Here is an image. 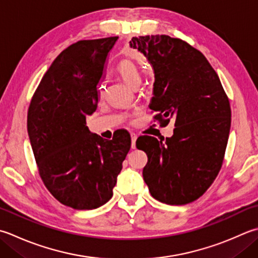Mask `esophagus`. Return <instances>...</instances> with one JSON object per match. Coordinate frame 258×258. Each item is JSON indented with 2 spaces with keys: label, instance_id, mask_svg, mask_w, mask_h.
<instances>
[{
  "label": "esophagus",
  "instance_id": "obj_1",
  "mask_svg": "<svg viewBox=\"0 0 258 258\" xmlns=\"http://www.w3.org/2000/svg\"><path fill=\"white\" fill-rule=\"evenodd\" d=\"M131 140H132V149H135V142L136 140H138V135H136L135 133H132L131 134Z\"/></svg>",
  "mask_w": 258,
  "mask_h": 258
}]
</instances>
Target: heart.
Returning <instances> with one entry per match:
<instances>
[{"mask_svg":"<svg viewBox=\"0 0 258 258\" xmlns=\"http://www.w3.org/2000/svg\"><path fill=\"white\" fill-rule=\"evenodd\" d=\"M117 72L120 75V77L123 78L124 82L127 84L130 87L132 88H138L142 82V78H141V74L139 67L136 63L132 60L125 59L122 60L117 66ZM105 93L104 85H99L98 87V95L99 97H103Z\"/></svg>","mask_w":258,"mask_h":258,"instance_id":"1","label":"heart"}]
</instances>
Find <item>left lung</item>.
I'll use <instances>...</instances> for the list:
<instances>
[{
    "mask_svg": "<svg viewBox=\"0 0 258 258\" xmlns=\"http://www.w3.org/2000/svg\"><path fill=\"white\" fill-rule=\"evenodd\" d=\"M154 70L150 108L165 125V142L149 135L136 141L148 155L143 179L151 196L166 205H185L203 196L218 175L231 122L229 100L218 75L199 50L165 34L133 37Z\"/></svg>",
    "mask_w": 258,
    "mask_h": 258,
    "instance_id": "8db88e82",
    "label": "left lung"
}]
</instances>
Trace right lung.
I'll return each mask as SVG.
<instances>
[{"label": "right lung", "instance_id": "add662e5", "mask_svg": "<svg viewBox=\"0 0 258 258\" xmlns=\"http://www.w3.org/2000/svg\"><path fill=\"white\" fill-rule=\"evenodd\" d=\"M118 37L80 40L60 53L40 82L28 110V134L39 174L62 205L90 210L112 198L131 149L126 131L104 140L86 117L98 104L108 53Z\"/></svg>", "mask_w": 258, "mask_h": 258}]
</instances>
